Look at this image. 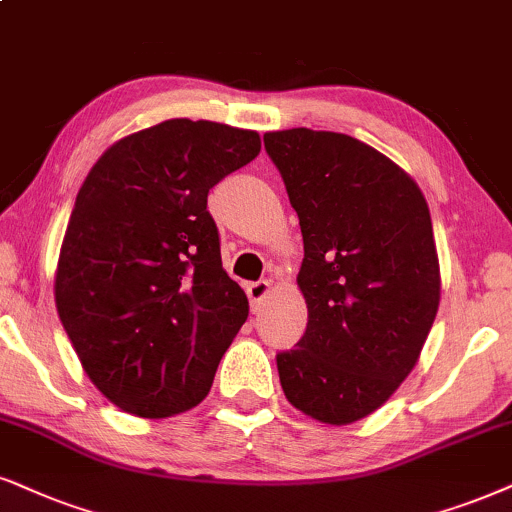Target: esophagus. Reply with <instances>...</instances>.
Listing matches in <instances>:
<instances>
[{
	"instance_id": "esophagus-1",
	"label": "esophagus",
	"mask_w": 512,
	"mask_h": 512,
	"mask_svg": "<svg viewBox=\"0 0 512 512\" xmlns=\"http://www.w3.org/2000/svg\"><path fill=\"white\" fill-rule=\"evenodd\" d=\"M269 290H271V283H269V281L248 283V288H245V293H248V300H250L252 312H257V307H260V302L264 300V297H267Z\"/></svg>"
}]
</instances>
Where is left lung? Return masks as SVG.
<instances>
[{"label":"left lung","instance_id":"1","mask_svg":"<svg viewBox=\"0 0 512 512\" xmlns=\"http://www.w3.org/2000/svg\"><path fill=\"white\" fill-rule=\"evenodd\" d=\"M300 217L307 331L276 354L295 409L347 425L392 397L439 307V260L418 184L364 141L307 127L264 134Z\"/></svg>","mask_w":512,"mask_h":512}]
</instances>
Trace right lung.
Wrapping results in <instances>:
<instances>
[{
    "label": "right lung",
    "mask_w": 512,
    "mask_h": 512,
    "mask_svg": "<svg viewBox=\"0 0 512 512\" xmlns=\"http://www.w3.org/2000/svg\"><path fill=\"white\" fill-rule=\"evenodd\" d=\"M260 134L165 120L120 139L75 198L56 309L84 373L122 411L167 418L208 397L248 319L222 269L208 193L260 155Z\"/></svg>",
    "instance_id": "add662e5"
}]
</instances>
